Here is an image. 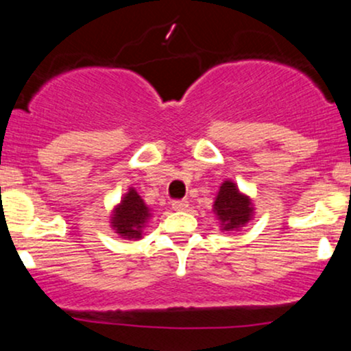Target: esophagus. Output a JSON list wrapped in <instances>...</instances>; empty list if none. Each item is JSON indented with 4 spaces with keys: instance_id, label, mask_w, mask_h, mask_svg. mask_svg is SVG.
I'll list each match as a JSON object with an SVG mask.
<instances>
[{
    "instance_id": "34e87169",
    "label": "esophagus",
    "mask_w": 351,
    "mask_h": 351,
    "mask_svg": "<svg viewBox=\"0 0 351 351\" xmlns=\"http://www.w3.org/2000/svg\"><path fill=\"white\" fill-rule=\"evenodd\" d=\"M171 208L175 209V211H184V209L188 208V201L186 199H175L171 203Z\"/></svg>"
}]
</instances>
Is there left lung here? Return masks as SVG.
<instances>
[{
  "mask_svg": "<svg viewBox=\"0 0 351 351\" xmlns=\"http://www.w3.org/2000/svg\"><path fill=\"white\" fill-rule=\"evenodd\" d=\"M213 211L219 219L223 231H239L251 221L254 206L251 198L237 189L234 181L226 180L219 186Z\"/></svg>",
  "mask_w": 351,
  "mask_h": 351,
  "instance_id": "1",
  "label": "left lung"
}]
</instances>
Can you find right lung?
Masks as SVG:
<instances>
[{
	"label": "right lung",
	"mask_w": 351,
	"mask_h": 351,
	"mask_svg": "<svg viewBox=\"0 0 351 351\" xmlns=\"http://www.w3.org/2000/svg\"><path fill=\"white\" fill-rule=\"evenodd\" d=\"M150 208L134 188L128 189L122 201L114 208L110 226L119 236L128 241L142 239L143 228L150 219Z\"/></svg>",
	"instance_id": "1"
}]
</instances>
